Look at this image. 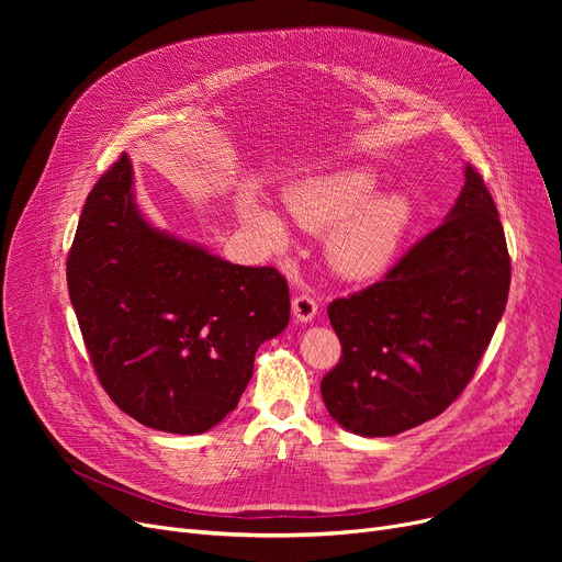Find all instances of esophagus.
<instances>
[{"label": "esophagus", "mask_w": 562, "mask_h": 562, "mask_svg": "<svg viewBox=\"0 0 562 562\" xmlns=\"http://www.w3.org/2000/svg\"><path fill=\"white\" fill-rule=\"evenodd\" d=\"M291 312H293V321L296 323H310V321H314L318 305L310 296V293H299V296H293V301H291Z\"/></svg>", "instance_id": "34e87169"}]
</instances>
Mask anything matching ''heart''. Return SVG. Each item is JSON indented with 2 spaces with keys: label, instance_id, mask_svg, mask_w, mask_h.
Listing matches in <instances>:
<instances>
[{
  "label": "heart",
  "instance_id": "obj_1",
  "mask_svg": "<svg viewBox=\"0 0 562 562\" xmlns=\"http://www.w3.org/2000/svg\"><path fill=\"white\" fill-rule=\"evenodd\" d=\"M382 175L371 166H348L291 184L284 193L289 214L310 232H330L328 261L348 280H373L398 257L415 225L417 206L405 191H382ZM244 223L276 252L291 244L286 221L273 206L246 198Z\"/></svg>",
  "mask_w": 562,
  "mask_h": 562
}]
</instances>
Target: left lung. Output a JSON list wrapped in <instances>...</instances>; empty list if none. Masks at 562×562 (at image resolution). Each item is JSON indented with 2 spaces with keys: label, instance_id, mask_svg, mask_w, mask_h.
<instances>
[{
  "label": "left lung",
  "instance_id": "8db88e82",
  "mask_svg": "<svg viewBox=\"0 0 562 562\" xmlns=\"http://www.w3.org/2000/svg\"><path fill=\"white\" fill-rule=\"evenodd\" d=\"M510 257L494 200L464 166L456 204L394 269L328 307L339 364L321 380L330 417L392 437L441 415L467 387L506 312Z\"/></svg>",
  "mask_w": 562,
  "mask_h": 562
}]
</instances>
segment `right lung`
Listing matches in <instances>:
<instances>
[{"mask_svg": "<svg viewBox=\"0 0 562 562\" xmlns=\"http://www.w3.org/2000/svg\"><path fill=\"white\" fill-rule=\"evenodd\" d=\"M68 291L111 401L175 435L221 424L248 387L257 348L289 323V286L271 266L225 261L140 214L127 155L83 204Z\"/></svg>", "mask_w": 562, "mask_h": 562, "instance_id": "1", "label": "right lung"}]
</instances>
